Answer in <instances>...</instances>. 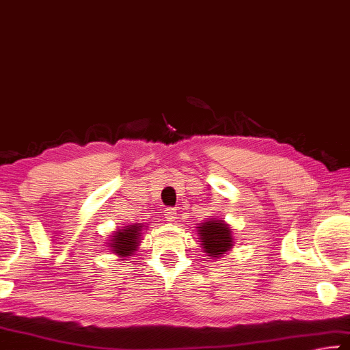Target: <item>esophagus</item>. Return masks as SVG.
I'll use <instances>...</instances> for the list:
<instances>
[{
    "label": "esophagus",
    "instance_id": "obj_1",
    "mask_svg": "<svg viewBox=\"0 0 350 350\" xmlns=\"http://www.w3.org/2000/svg\"><path fill=\"white\" fill-rule=\"evenodd\" d=\"M164 219L167 221H175L176 220V209L174 208H165L164 209Z\"/></svg>",
    "mask_w": 350,
    "mask_h": 350
}]
</instances>
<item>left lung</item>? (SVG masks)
<instances>
[{"label":"left lung","instance_id":"left-lung-1","mask_svg":"<svg viewBox=\"0 0 350 350\" xmlns=\"http://www.w3.org/2000/svg\"><path fill=\"white\" fill-rule=\"evenodd\" d=\"M197 228L203 253L211 257H220L232 248V229L223 220H206Z\"/></svg>","mask_w":350,"mask_h":350}]
</instances>
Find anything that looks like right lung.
I'll return each instance as SVG.
<instances>
[{
  "mask_svg": "<svg viewBox=\"0 0 350 350\" xmlns=\"http://www.w3.org/2000/svg\"><path fill=\"white\" fill-rule=\"evenodd\" d=\"M141 231L142 225H130L122 229H116L111 234V240L108 243V246L111 248V253L124 257L122 260H125V257L135 254V251L137 250V246H139L142 240Z\"/></svg>",
  "mask_w": 350,
  "mask_h": 350,
  "instance_id": "obj_1",
  "label": "right lung"
}]
</instances>
